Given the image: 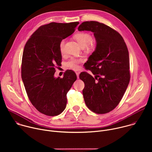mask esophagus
I'll use <instances>...</instances> for the list:
<instances>
[{"mask_svg": "<svg viewBox=\"0 0 152 152\" xmlns=\"http://www.w3.org/2000/svg\"><path fill=\"white\" fill-rule=\"evenodd\" d=\"M76 75H77V78L79 79V72H76Z\"/></svg>", "mask_w": 152, "mask_h": 152, "instance_id": "esophagus-1", "label": "esophagus"}]
</instances>
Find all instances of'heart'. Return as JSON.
<instances>
[{
  "label": "heart",
  "mask_w": 152,
  "mask_h": 152,
  "mask_svg": "<svg viewBox=\"0 0 152 152\" xmlns=\"http://www.w3.org/2000/svg\"><path fill=\"white\" fill-rule=\"evenodd\" d=\"M75 38L82 48L86 47L88 48H93L94 47L95 43L94 41L93 40L92 36L88 32L77 33L75 35ZM64 47L65 39H62L60 41L59 45V51L61 53H63L64 52ZM82 60L80 59H76L72 58L66 63V66L69 69L76 70L79 69V64L82 62Z\"/></svg>",
  "instance_id": "heart-1"
}]
</instances>
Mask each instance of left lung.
Instances as JSON below:
<instances>
[{
    "label": "left lung",
    "instance_id": "left-lung-1",
    "mask_svg": "<svg viewBox=\"0 0 152 152\" xmlns=\"http://www.w3.org/2000/svg\"><path fill=\"white\" fill-rule=\"evenodd\" d=\"M78 30L93 32L97 42L85 66L95 77L87 72L79 75L85 83V104L96 114L110 113L121 101L130 81L127 46L117 31L98 21H85Z\"/></svg>",
    "mask_w": 152,
    "mask_h": 152
}]
</instances>
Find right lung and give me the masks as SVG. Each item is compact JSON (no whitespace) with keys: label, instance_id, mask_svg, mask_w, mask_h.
<instances>
[{"label":"right lung","instance_id":"right-lung-1","mask_svg":"<svg viewBox=\"0 0 152 152\" xmlns=\"http://www.w3.org/2000/svg\"><path fill=\"white\" fill-rule=\"evenodd\" d=\"M79 23L52 22L41 26L25 45L21 78L31 103L45 115L56 116L63 112L67 93L77 79L71 70L65 72L62 78H56L54 74L62 60L59 42L72 35Z\"/></svg>","mask_w":152,"mask_h":152}]
</instances>
